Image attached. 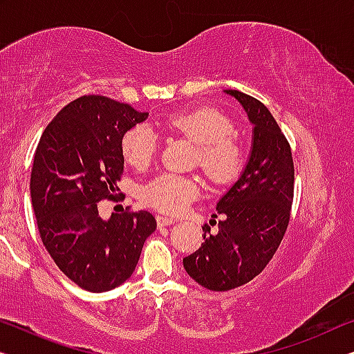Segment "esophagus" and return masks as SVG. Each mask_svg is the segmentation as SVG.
<instances>
[{"label":"esophagus","instance_id":"1","mask_svg":"<svg viewBox=\"0 0 354 354\" xmlns=\"http://www.w3.org/2000/svg\"><path fill=\"white\" fill-rule=\"evenodd\" d=\"M175 223V219L173 218H168V216H157V225H159V227H165V225H170V224H173Z\"/></svg>","mask_w":354,"mask_h":354}]
</instances>
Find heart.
Wrapping results in <instances>:
<instances>
[{
	"label": "heart",
	"mask_w": 354,
	"mask_h": 354,
	"mask_svg": "<svg viewBox=\"0 0 354 354\" xmlns=\"http://www.w3.org/2000/svg\"><path fill=\"white\" fill-rule=\"evenodd\" d=\"M163 127L197 145L195 163L214 184H227L240 175L245 162L241 141L234 135V122L227 114L214 108H198L168 115ZM120 149L127 163L145 170L157 154V136L147 125H135L127 130ZM197 179L173 173L152 179L143 187V198L149 207L163 213H178L198 197Z\"/></svg>",
	"instance_id": "obj_1"
}]
</instances>
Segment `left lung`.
Wrapping results in <instances>:
<instances>
[{
	"label": "left lung",
	"instance_id": "8db88e82",
	"mask_svg": "<svg viewBox=\"0 0 354 354\" xmlns=\"http://www.w3.org/2000/svg\"><path fill=\"white\" fill-rule=\"evenodd\" d=\"M241 104L252 125L251 151L240 178L216 209L218 232L203 229V243L184 257L187 275L209 291H229L259 275L275 254L289 224L294 195L291 146L259 100L224 91Z\"/></svg>",
	"mask_w": 354,
	"mask_h": 354
}]
</instances>
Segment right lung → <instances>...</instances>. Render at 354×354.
Returning <instances> with one entry per match:
<instances>
[{
    "mask_svg": "<svg viewBox=\"0 0 354 354\" xmlns=\"http://www.w3.org/2000/svg\"><path fill=\"white\" fill-rule=\"evenodd\" d=\"M147 115L102 95H84L52 119L36 147L30 192L41 240L57 267L86 291H111L127 281L157 227L149 211L103 219L97 205L118 195L120 141Z\"/></svg>",
    "mask_w": 354,
    "mask_h": 354,
    "instance_id": "obj_1",
    "label": "right lung"
}]
</instances>
